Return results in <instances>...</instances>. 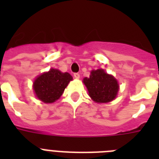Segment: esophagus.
<instances>
[{
	"mask_svg": "<svg viewBox=\"0 0 159 159\" xmlns=\"http://www.w3.org/2000/svg\"><path fill=\"white\" fill-rule=\"evenodd\" d=\"M73 76H74L75 78H79L80 77V74L78 72H75L74 74H73Z\"/></svg>",
	"mask_w": 159,
	"mask_h": 159,
	"instance_id": "1",
	"label": "esophagus"
}]
</instances>
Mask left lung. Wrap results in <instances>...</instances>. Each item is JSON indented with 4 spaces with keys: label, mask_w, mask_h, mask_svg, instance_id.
I'll return each instance as SVG.
<instances>
[{
    "label": "left lung",
    "mask_w": 159,
    "mask_h": 159,
    "mask_svg": "<svg viewBox=\"0 0 159 159\" xmlns=\"http://www.w3.org/2000/svg\"><path fill=\"white\" fill-rule=\"evenodd\" d=\"M89 96L97 103H106L116 98L119 91V85L113 76L105 72L103 69L93 70L90 77H85Z\"/></svg>",
    "instance_id": "left-lung-1"
}]
</instances>
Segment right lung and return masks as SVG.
Returning a JSON list of instances; mask_svg holds the SVG:
<instances>
[{
	"label": "right lung",
	"mask_w": 159,
	"mask_h": 159,
	"mask_svg": "<svg viewBox=\"0 0 159 159\" xmlns=\"http://www.w3.org/2000/svg\"><path fill=\"white\" fill-rule=\"evenodd\" d=\"M72 77L67 72L50 69L39 76L34 82V91L36 97L44 103H53L64 92Z\"/></svg>",
	"instance_id": "add662e5"
}]
</instances>
